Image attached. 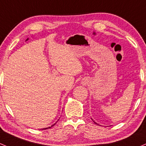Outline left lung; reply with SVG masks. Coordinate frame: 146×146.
<instances>
[{"mask_svg":"<svg viewBox=\"0 0 146 146\" xmlns=\"http://www.w3.org/2000/svg\"><path fill=\"white\" fill-rule=\"evenodd\" d=\"M94 123H95V122H94Z\"/></svg>","mask_w":146,"mask_h":146,"instance_id":"left-lung-1","label":"left lung"}]
</instances>
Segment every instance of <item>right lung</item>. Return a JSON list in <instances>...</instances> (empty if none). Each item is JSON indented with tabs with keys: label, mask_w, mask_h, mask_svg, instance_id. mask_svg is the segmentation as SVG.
<instances>
[{
	"label": "right lung",
	"mask_w": 146,
	"mask_h": 146,
	"mask_svg": "<svg viewBox=\"0 0 146 146\" xmlns=\"http://www.w3.org/2000/svg\"><path fill=\"white\" fill-rule=\"evenodd\" d=\"M56 124V123H55V124H53V125H52L50 126V127H46V128H43V129H48V128H50L51 127H52V126H54Z\"/></svg>",
	"instance_id": "1"
}]
</instances>
